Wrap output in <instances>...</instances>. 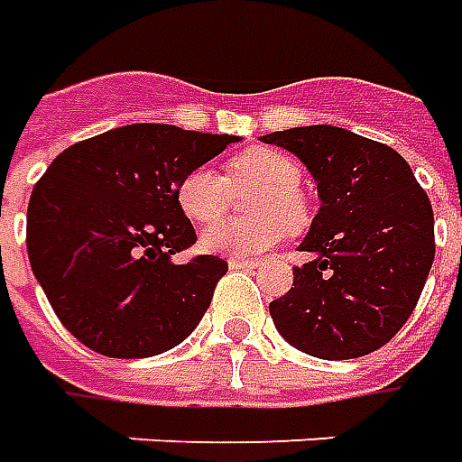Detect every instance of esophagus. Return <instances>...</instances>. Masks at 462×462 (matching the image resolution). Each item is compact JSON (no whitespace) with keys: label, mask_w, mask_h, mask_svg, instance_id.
<instances>
[{"label":"esophagus","mask_w":462,"mask_h":462,"mask_svg":"<svg viewBox=\"0 0 462 462\" xmlns=\"http://www.w3.org/2000/svg\"><path fill=\"white\" fill-rule=\"evenodd\" d=\"M227 264H230V267H235V270H245V267H257V260H245V257H230V260H227Z\"/></svg>","instance_id":"obj_1"}]
</instances>
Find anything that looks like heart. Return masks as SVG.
<instances>
[{
    "mask_svg": "<svg viewBox=\"0 0 462 462\" xmlns=\"http://www.w3.org/2000/svg\"><path fill=\"white\" fill-rule=\"evenodd\" d=\"M300 164L270 147H254L230 162L222 177L209 167L189 170L177 185V205L192 222H212L232 205V189L263 187L250 199V220H220L199 235V247L212 254L250 257L285 237L287 225L305 222V202L300 198Z\"/></svg>",
    "mask_w": 462,
    "mask_h": 462,
    "instance_id": "1",
    "label": "heart"
}]
</instances>
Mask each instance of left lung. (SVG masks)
<instances>
[{
	"mask_svg": "<svg viewBox=\"0 0 462 462\" xmlns=\"http://www.w3.org/2000/svg\"><path fill=\"white\" fill-rule=\"evenodd\" d=\"M318 182L320 209L300 242L308 263L270 302L277 332L320 360L363 357L388 343L420 300L435 257L430 199L393 147L343 127L270 132Z\"/></svg>",
	"mask_w": 462,
	"mask_h": 462,
	"instance_id": "left-lung-1",
	"label": "left lung"
}]
</instances>
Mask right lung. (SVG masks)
I'll use <instances>...</instances> for the list:
<instances>
[{"instance_id": "right-lung-1", "label": "right lung", "mask_w": 462, "mask_h": 462, "mask_svg": "<svg viewBox=\"0 0 462 462\" xmlns=\"http://www.w3.org/2000/svg\"><path fill=\"white\" fill-rule=\"evenodd\" d=\"M240 140L142 122L54 157L29 198L27 253L79 343L109 357H150L198 328L227 263H175L198 240L177 185Z\"/></svg>"}]
</instances>
